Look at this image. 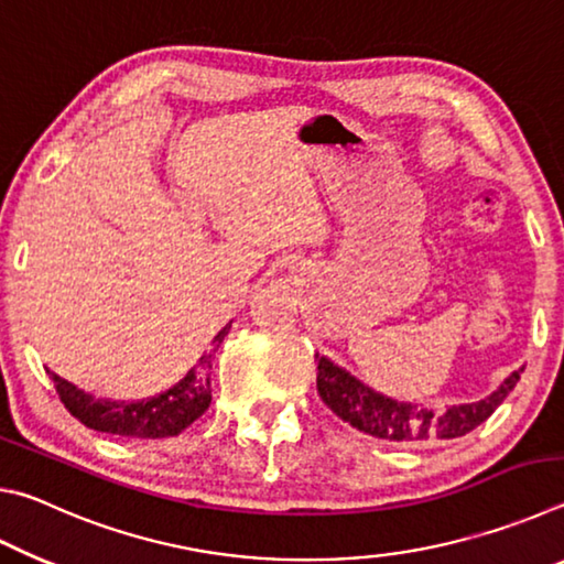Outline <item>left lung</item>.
Here are the masks:
<instances>
[{"instance_id":"8db88e82","label":"left lung","mask_w":564,"mask_h":564,"mask_svg":"<svg viewBox=\"0 0 564 564\" xmlns=\"http://www.w3.org/2000/svg\"><path fill=\"white\" fill-rule=\"evenodd\" d=\"M318 393L333 413L346 420L356 431L368 433L380 441L390 443H413V441H453L467 435L477 425L485 423L505 398L518 386L520 370H514L502 380L498 390L475 403H460L445 408L437 413L433 408L405 403V400L388 398L378 390L368 388L362 380L350 376L326 356H318Z\"/></svg>"}]
</instances>
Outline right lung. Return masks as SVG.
I'll list each match as a JSON object with an SVG mask.
<instances>
[{"instance_id":"right-lung-1","label":"right lung","mask_w":564,"mask_h":564,"mask_svg":"<svg viewBox=\"0 0 564 564\" xmlns=\"http://www.w3.org/2000/svg\"><path fill=\"white\" fill-rule=\"evenodd\" d=\"M231 323L216 333L214 350L204 352L198 358V366L191 368L188 373L178 380L174 388L164 393L151 395L144 400H109L87 393L76 388L69 380L59 378L52 370H46L54 380L56 393H59L64 408L82 420L91 431L133 437V441H156V437H174L181 431L202 417L208 405H212V360L214 352L221 346Z\"/></svg>"}]
</instances>
